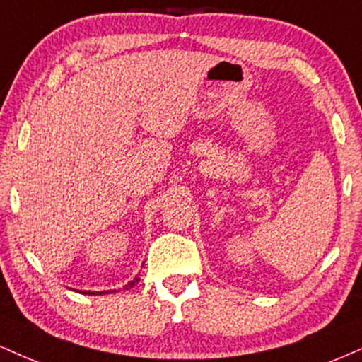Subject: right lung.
Returning <instances> with one entry per match:
<instances>
[{"mask_svg":"<svg viewBox=\"0 0 362 362\" xmlns=\"http://www.w3.org/2000/svg\"><path fill=\"white\" fill-rule=\"evenodd\" d=\"M139 276H134V280H131V282H129L127 285H124V290H129V288H132L134 285H136L137 282H139ZM115 290H102V292H90V290H87V292H83V293H88V296H104V293H114Z\"/></svg>","mask_w":362,"mask_h":362,"instance_id":"1","label":"right lung"}]
</instances>
